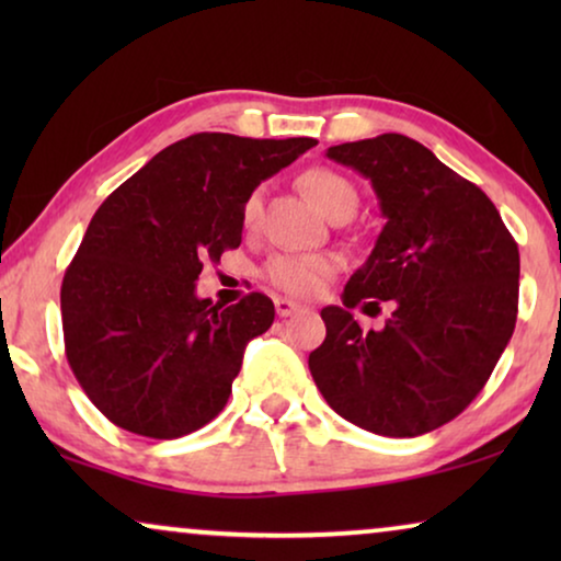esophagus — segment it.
<instances>
[{"label": "esophagus", "mask_w": 561, "mask_h": 561, "mask_svg": "<svg viewBox=\"0 0 561 561\" xmlns=\"http://www.w3.org/2000/svg\"><path fill=\"white\" fill-rule=\"evenodd\" d=\"M301 306L296 301H290V298H275V311H278V317H290V313H296Z\"/></svg>", "instance_id": "esophagus-1"}]
</instances>
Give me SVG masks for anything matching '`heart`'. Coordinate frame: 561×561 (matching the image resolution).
I'll return each mask as SVG.
<instances>
[{
	"instance_id": "obj_1",
	"label": "heart",
	"mask_w": 561,
	"mask_h": 561,
	"mask_svg": "<svg viewBox=\"0 0 561 561\" xmlns=\"http://www.w3.org/2000/svg\"><path fill=\"white\" fill-rule=\"evenodd\" d=\"M301 186L313 204L321 211L329 214L334 206L352 204L357 206V191L352 183L329 168H311L301 175ZM260 214V191L244 198L242 219L244 225H252ZM340 271V260L334 255H301V252H280L271 257L263 267L265 280H271L275 288L286 290L294 296H317L324 290L329 278Z\"/></svg>"
}]
</instances>
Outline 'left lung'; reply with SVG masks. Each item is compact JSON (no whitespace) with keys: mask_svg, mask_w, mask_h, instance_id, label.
Returning a JSON list of instances; mask_svg holds the SVG:
<instances>
[{"mask_svg":"<svg viewBox=\"0 0 561 561\" xmlns=\"http://www.w3.org/2000/svg\"><path fill=\"white\" fill-rule=\"evenodd\" d=\"M327 158L373 183L386 227L370 257L327 306L309 355L327 403L380 436H419L459 416L485 388L518 313V244L495 204L405 135L334 145ZM388 300L387 327L351 317Z\"/></svg>","mask_w":561,"mask_h":561,"instance_id":"left-lung-1","label":"left lung"}]
</instances>
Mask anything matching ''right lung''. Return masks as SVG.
Instances as JSON below:
<instances>
[{"label": "right lung", "mask_w": 561, "mask_h": 561, "mask_svg": "<svg viewBox=\"0 0 561 561\" xmlns=\"http://www.w3.org/2000/svg\"><path fill=\"white\" fill-rule=\"evenodd\" d=\"M313 137L198 133L150 158L106 196L60 286L68 365L112 424L179 439L227 405L250 340L275 306L196 296L204 260L242 242V204Z\"/></svg>", "instance_id": "obj_1"}]
</instances>
